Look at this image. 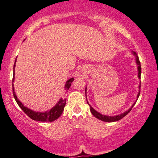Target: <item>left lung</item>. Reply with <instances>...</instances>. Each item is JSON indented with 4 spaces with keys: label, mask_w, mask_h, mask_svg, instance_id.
<instances>
[{
    "label": "left lung",
    "mask_w": 158,
    "mask_h": 158,
    "mask_svg": "<svg viewBox=\"0 0 158 158\" xmlns=\"http://www.w3.org/2000/svg\"><path fill=\"white\" fill-rule=\"evenodd\" d=\"M132 53L133 55L135 56V63H136V65H138L137 69H138V77H139V79H141V63H140V61H139V57L137 56V54L135 52H133L132 51ZM139 93H138L137 95V99L139 98V95H140V88H141V85H139ZM86 91H87V87L85 88V93H86ZM86 98H87V95H86ZM137 99L136 101H135L134 103H133V104L132 105V106H131L128 110H127L126 111H125V112L120 114H118V115H116V116H107V115H103L102 114H101L98 111H97L95 109H94L93 107L91 106L89 104V103L87 102L88 103L89 106V109H90V111L91 113L93 114V115L94 117H96L97 119H100V120L101 121H103V122H108V123H111V122H116V121H118L119 119H121L122 118H123L125 116H126L127 114H128L130 111H131V109H132V108L133 107V106L135 105V103H136L137 101Z\"/></svg>",
    "instance_id": "1"
}]
</instances>
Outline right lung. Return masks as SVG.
Instances as JSON below:
<instances>
[{
    "label": "right lung",
    "instance_id": "add662e5",
    "mask_svg": "<svg viewBox=\"0 0 158 158\" xmlns=\"http://www.w3.org/2000/svg\"><path fill=\"white\" fill-rule=\"evenodd\" d=\"M16 61H17V58L15 60V65H14V70H13V79H12V87H13V95L15 97V101H17V104L21 108V109L27 114L30 118H31L33 120L40 121V122H53L56 120L57 119L59 118V117L62 114L63 110H64V107L65 106V103H66V99H63L61 98L60 101L56 103L55 106L52 108L51 109L48 110L47 111H44V112H41V111H35L31 110V109H28L24 106L20 101L17 98V95H16L15 88H14V81H15V69L16 66ZM74 79V78H71V79H68L65 85V90L68 91L71 87V83Z\"/></svg>",
    "mask_w": 158,
    "mask_h": 158
}]
</instances>
